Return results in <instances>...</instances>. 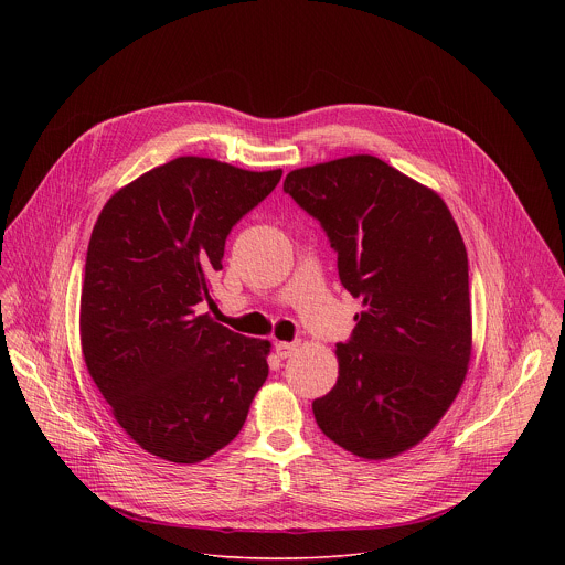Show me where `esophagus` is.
Instances as JSON below:
<instances>
[{"mask_svg":"<svg viewBox=\"0 0 565 565\" xmlns=\"http://www.w3.org/2000/svg\"><path fill=\"white\" fill-rule=\"evenodd\" d=\"M299 349V342H277L275 351L279 358H290Z\"/></svg>","mask_w":565,"mask_h":565,"instance_id":"1","label":"esophagus"}]
</instances>
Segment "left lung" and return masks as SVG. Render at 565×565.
I'll return each instance as SVG.
<instances>
[{
	"label": "left lung",
	"instance_id": "obj_1",
	"mask_svg": "<svg viewBox=\"0 0 565 565\" xmlns=\"http://www.w3.org/2000/svg\"><path fill=\"white\" fill-rule=\"evenodd\" d=\"M284 192L327 230L342 286L364 306L315 420L360 458L405 454L440 423L469 369L460 230L438 192L369 153L292 170Z\"/></svg>",
	"mask_w": 565,
	"mask_h": 565
}]
</instances>
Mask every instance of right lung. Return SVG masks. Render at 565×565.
I'll return each instance as SVG.
<instances>
[{
  "instance_id": "1",
  "label": "right lung",
  "mask_w": 565,
  "mask_h": 565,
  "mask_svg": "<svg viewBox=\"0 0 565 565\" xmlns=\"http://www.w3.org/2000/svg\"><path fill=\"white\" fill-rule=\"evenodd\" d=\"M279 179L179 156L120 188L94 225L79 344L116 423L158 458L194 465L230 445L268 377L270 342L199 306L214 303L232 225Z\"/></svg>"
}]
</instances>
